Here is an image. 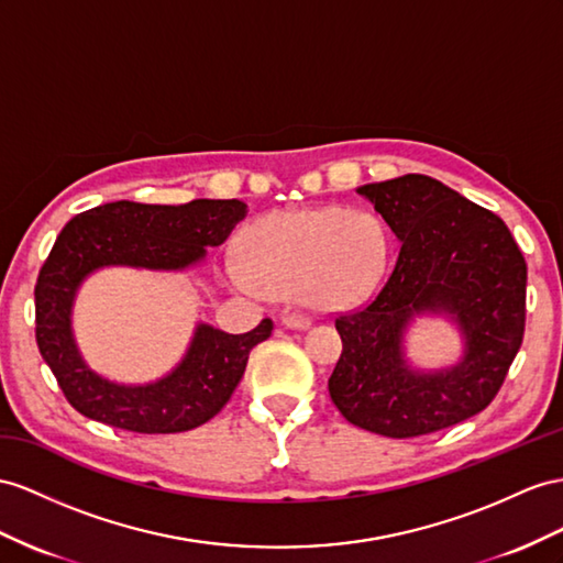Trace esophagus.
<instances>
[{"instance_id":"34e87169","label":"esophagus","mask_w":563,"mask_h":563,"mask_svg":"<svg viewBox=\"0 0 563 563\" xmlns=\"http://www.w3.org/2000/svg\"><path fill=\"white\" fill-rule=\"evenodd\" d=\"M309 323H311V319L307 313H297V311L283 313V325L285 328H307Z\"/></svg>"}]
</instances>
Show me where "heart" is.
<instances>
[{
	"label": "heart",
	"instance_id": "b5f03b06",
	"mask_svg": "<svg viewBox=\"0 0 563 563\" xmlns=\"http://www.w3.org/2000/svg\"><path fill=\"white\" fill-rule=\"evenodd\" d=\"M387 244L368 213L342 209L276 211L242 235V264L225 268L240 290L301 295L311 307L340 309L371 295Z\"/></svg>",
	"mask_w": 563,
	"mask_h": 563
}]
</instances>
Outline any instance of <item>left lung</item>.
<instances>
[{
  "label": "left lung",
  "instance_id": "left-lung-1",
  "mask_svg": "<svg viewBox=\"0 0 563 563\" xmlns=\"http://www.w3.org/2000/svg\"><path fill=\"white\" fill-rule=\"evenodd\" d=\"M401 240L390 276L368 305L335 316L342 354L330 399L350 423L416 438L481 413L499 393L526 333L528 266L497 213L421 173L358 187ZM452 310L465 362L423 377L400 358L413 312Z\"/></svg>",
  "mask_w": 563,
  "mask_h": 563
}]
</instances>
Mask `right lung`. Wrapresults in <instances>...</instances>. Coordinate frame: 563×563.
I'll return each mask as SVG.
<instances>
[{"label": "right lung", "instance_id": "1", "mask_svg": "<svg viewBox=\"0 0 563 563\" xmlns=\"http://www.w3.org/2000/svg\"><path fill=\"white\" fill-rule=\"evenodd\" d=\"M247 216L240 199H192L164 207L111 201L70 219L35 283V340L68 405L92 421L131 432H185L207 423L233 397L250 352L271 338L264 319L228 335L201 323L183 364L158 383L125 387L99 378L70 338V305L80 280L99 266L178 271L219 247Z\"/></svg>", "mask_w": 563, "mask_h": 563}]
</instances>
